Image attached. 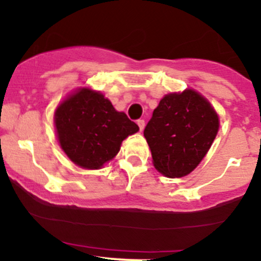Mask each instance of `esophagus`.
Instances as JSON below:
<instances>
[{"label": "esophagus", "instance_id": "esophagus-1", "mask_svg": "<svg viewBox=\"0 0 261 261\" xmlns=\"http://www.w3.org/2000/svg\"><path fill=\"white\" fill-rule=\"evenodd\" d=\"M137 125H139V127H140V131H142L143 128H145V125H146V122H145V120H143V119H140V120H137Z\"/></svg>", "mask_w": 261, "mask_h": 261}]
</instances>
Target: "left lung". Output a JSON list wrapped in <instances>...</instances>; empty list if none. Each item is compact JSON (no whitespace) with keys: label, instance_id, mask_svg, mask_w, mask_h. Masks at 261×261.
<instances>
[{"label":"left lung","instance_id":"1","mask_svg":"<svg viewBox=\"0 0 261 261\" xmlns=\"http://www.w3.org/2000/svg\"><path fill=\"white\" fill-rule=\"evenodd\" d=\"M218 131V116L202 95L187 89L166 95L153 110L143 135L155 169L181 178L196 168Z\"/></svg>","mask_w":261,"mask_h":261}]
</instances>
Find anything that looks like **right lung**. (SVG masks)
Masks as SVG:
<instances>
[{
    "label": "right lung",
    "mask_w": 261,
    "mask_h": 261,
    "mask_svg": "<svg viewBox=\"0 0 261 261\" xmlns=\"http://www.w3.org/2000/svg\"><path fill=\"white\" fill-rule=\"evenodd\" d=\"M59 142L67 157L86 169H99L116 155L121 142L139 126L116 112L103 94L83 88L55 112Z\"/></svg>",
    "instance_id": "right-lung-1"
}]
</instances>
